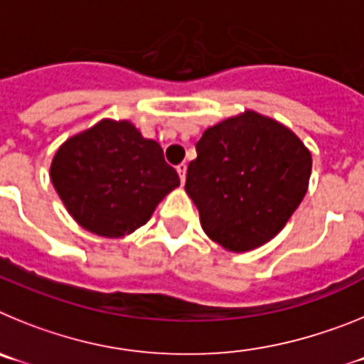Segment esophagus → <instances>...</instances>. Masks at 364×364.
Segmentation results:
<instances>
[{"mask_svg": "<svg viewBox=\"0 0 364 364\" xmlns=\"http://www.w3.org/2000/svg\"><path fill=\"white\" fill-rule=\"evenodd\" d=\"M186 171H188V166H186V164H180V166H176V173H178L180 182H182V184L186 182Z\"/></svg>", "mask_w": 364, "mask_h": 364, "instance_id": "34e87169", "label": "esophagus"}]
</instances>
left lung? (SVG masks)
<instances>
[{
    "label": "left lung",
    "instance_id": "8db88e82",
    "mask_svg": "<svg viewBox=\"0 0 364 364\" xmlns=\"http://www.w3.org/2000/svg\"><path fill=\"white\" fill-rule=\"evenodd\" d=\"M310 173L311 153L294 131L244 111L204 131L186 193L204 233L228 252L242 253L286 226L306 195Z\"/></svg>",
    "mask_w": 364,
    "mask_h": 364
}]
</instances>
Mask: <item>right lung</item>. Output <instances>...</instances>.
Wrapping results in <instances>:
<instances>
[{"mask_svg": "<svg viewBox=\"0 0 364 364\" xmlns=\"http://www.w3.org/2000/svg\"><path fill=\"white\" fill-rule=\"evenodd\" d=\"M50 180L70 217L91 233L120 239L144 226L180 186L159 142L127 120L104 118L60 146Z\"/></svg>", "mask_w": 364, "mask_h": 364, "instance_id": "right-lung-1", "label": "right lung"}]
</instances>
